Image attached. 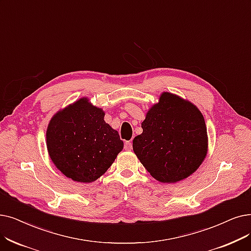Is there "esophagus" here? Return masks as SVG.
<instances>
[{"instance_id":"esophagus-1","label":"esophagus","mask_w":251,"mask_h":251,"mask_svg":"<svg viewBox=\"0 0 251 251\" xmlns=\"http://www.w3.org/2000/svg\"><path fill=\"white\" fill-rule=\"evenodd\" d=\"M124 148L126 151H131L132 150V143L131 141H126L125 145H124Z\"/></svg>"}]
</instances>
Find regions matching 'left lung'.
I'll return each mask as SVG.
<instances>
[{"instance_id":"left-lung-1","label":"left lung","mask_w":251,"mask_h":251,"mask_svg":"<svg viewBox=\"0 0 251 251\" xmlns=\"http://www.w3.org/2000/svg\"><path fill=\"white\" fill-rule=\"evenodd\" d=\"M133 151L151 176L176 182L198 169L207 152L204 118L193 103L165 92L141 123Z\"/></svg>"}]
</instances>
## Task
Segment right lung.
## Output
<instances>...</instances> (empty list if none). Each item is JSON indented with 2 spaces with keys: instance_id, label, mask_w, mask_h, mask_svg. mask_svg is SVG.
<instances>
[{
  "instance_id": "add662e5",
  "label": "right lung",
  "mask_w": 251,
  "mask_h": 251,
  "mask_svg": "<svg viewBox=\"0 0 251 251\" xmlns=\"http://www.w3.org/2000/svg\"><path fill=\"white\" fill-rule=\"evenodd\" d=\"M103 117L102 110L81 99L52 118L46 134L47 149L65 176L79 182L94 181L123 150V140Z\"/></svg>"
}]
</instances>
